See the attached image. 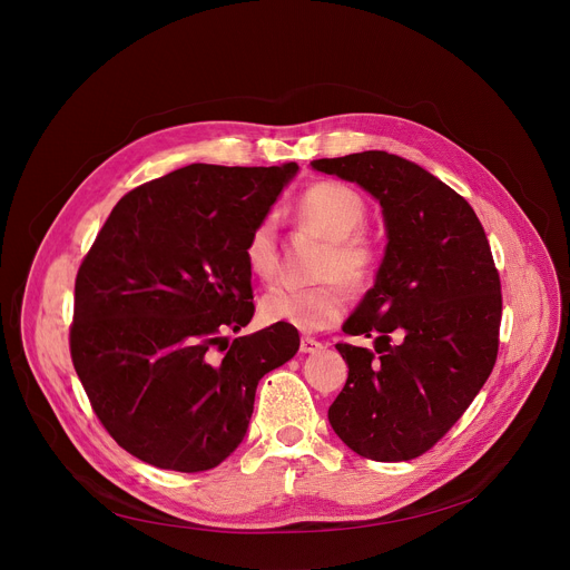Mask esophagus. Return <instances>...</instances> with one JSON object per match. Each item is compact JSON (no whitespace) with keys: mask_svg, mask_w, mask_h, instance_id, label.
<instances>
[{"mask_svg":"<svg viewBox=\"0 0 570 570\" xmlns=\"http://www.w3.org/2000/svg\"><path fill=\"white\" fill-rule=\"evenodd\" d=\"M323 348V344L318 338H314V336H302L299 338V351L302 353H318Z\"/></svg>","mask_w":570,"mask_h":570,"instance_id":"obj_1","label":"esophagus"}]
</instances>
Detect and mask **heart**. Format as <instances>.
Returning a JSON list of instances; mask_svg holds the SVG:
<instances>
[{"label":"heart","mask_w":570,"mask_h":570,"mask_svg":"<svg viewBox=\"0 0 570 570\" xmlns=\"http://www.w3.org/2000/svg\"><path fill=\"white\" fill-rule=\"evenodd\" d=\"M295 215L327 240L318 275L325 277L314 286L279 284L265 291L258 299V314L265 323H286L297 330L316 332L334 325L346 312L348 293L340 281L353 288H366L381 265V249L362 232L366 202L357 189L338 180H318L299 195ZM247 271L268 282L277 273V226L273 217L256 222L243 249ZM342 278L338 281L335 275Z\"/></svg>","instance_id":"heart-1"}]
</instances>
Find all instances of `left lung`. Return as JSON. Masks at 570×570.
<instances>
[{
    "instance_id": "obj_1",
    "label": "left lung",
    "mask_w": 570,
    "mask_h": 570,
    "mask_svg": "<svg viewBox=\"0 0 570 570\" xmlns=\"http://www.w3.org/2000/svg\"><path fill=\"white\" fill-rule=\"evenodd\" d=\"M383 206L387 249L373 288L344 323L368 348L336 344L348 381L327 410L334 433L371 461L422 456L470 407L495 366L502 284L472 206L385 150L314 160Z\"/></svg>"
}]
</instances>
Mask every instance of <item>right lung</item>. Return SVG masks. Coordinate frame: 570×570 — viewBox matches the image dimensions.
<instances>
[{"label": "right lung", "mask_w": 570, "mask_h": 570, "mask_svg": "<svg viewBox=\"0 0 570 570\" xmlns=\"http://www.w3.org/2000/svg\"><path fill=\"white\" fill-rule=\"evenodd\" d=\"M297 165H187L121 197L75 279L70 357L105 431L160 470L217 468L243 442L256 385L299 336L254 316L249 232Z\"/></svg>", "instance_id": "obj_1"}]
</instances>
